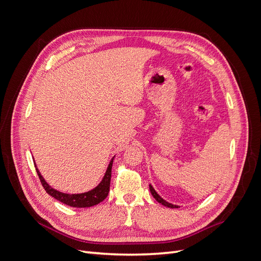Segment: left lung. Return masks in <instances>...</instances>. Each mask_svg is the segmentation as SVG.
I'll return each mask as SVG.
<instances>
[{
    "mask_svg": "<svg viewBox=\"0 0 261 261\" xmlns=\"http://www.w3.org/2000/svg\"><path fill=\"white\" fill-rule=\"evenodd\" d=\"M149 188H150V192H151V195L153 196V198H154L158 202H160L161 204H163V206L168 207V208H179L178 206H176V204H172V203L168 202L167 200H164V199L162 198V197H160V195L154 191V188H153L151 185H149Z\"/></svg>",
    "mask_w": 261,
    "mask_h": 261,
    "instance_id": "left-lung-1",
    "label": "left lung"
}]
</instances>
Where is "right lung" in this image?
<instances>
[{
    "instance_id": "obj_1",
    "label": "right lung",
    "mask_w": 261,
    "mask_h": 261,
    "mask_svg": "<svg viewBox=\"0 0 261 261\" xmlns=\"http://www.w3.org/2000/svg\"><path fill=\"white\" fill-rule=\"evenodd\" d=\"M113 159L114 156L111 159L109 163V167L106 171V174L100 181V184L94 187L93 189L89 192L82 193V194H65L57 191V189L52 188L48 183H46L43 176L41 175V173L39 172L37 165L35 163L37 174L40 178L41 184L43 188L45 189V192L48 193L50 196H52L53 198L58 199L59 201L67 204L69 207H74V208H88L96 206V204L100 203L101 201H103L107 196L110 192V181H111V172H112V164H113Z\"/></svg>"
}]
</instances>
